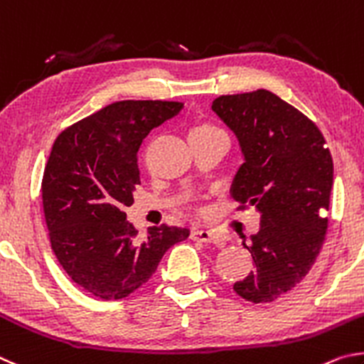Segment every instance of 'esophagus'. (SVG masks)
<instances>
[{"instance_id": "esophagus-1", "label": "esophagus", "mask_w": 364, "mask_h": 364, "mask_svg": "<svg viewBox=\"0 0 364 364\" xmlns=\"http://www.w3.org/2000/svg\"><path fill=\"white\" fill-rule=\"evenodd\" d=\"M190 238L193 241H200V243H215V241H219L218 235L209 230H193Z\"/></svg>"}]
</instances>
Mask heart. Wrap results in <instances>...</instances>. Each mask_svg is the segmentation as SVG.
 <instances>
[{
    "mask_svg": "<svg viewBox=\"0 0 364 364\" xmlns=\"http://www.w3.org/2000/svg\"><path fill=\"white\" fill-rule=\"evenodd\" d=\"M220 129L219 127H215L211 123H198L193 126V129L190 131V137L193 136H208V134H213V132H219Z\"/></svg>",
    "mask_w": 364,
    "mask_h": 364,
    "instance_id": "1",
    "label": "heart"
}]
</instances>
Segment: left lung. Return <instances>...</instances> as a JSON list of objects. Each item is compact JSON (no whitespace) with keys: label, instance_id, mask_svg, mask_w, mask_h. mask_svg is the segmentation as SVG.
Returning <instances> with one entry per match:
<instances>
[{"label":"left lung","instance_id":"1","mask_svg":"<svg viewBox=\"0 0 364 364\" xmlns=\"http://www.w3.org/2000/svg\"><path fill=\"white\" fill-rule=\"evenodd\" d=\"M213 110L245 156L232 196L260 213L259 232L243 243L256 267L233 289L250 302H272L302 282L321 251L333 158L314 121L265 89L220 95Z\"/></svg>","mask_w":364,"mask_h":364}]
</instances>
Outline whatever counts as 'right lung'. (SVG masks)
Here are the masks:
<instances>
[{"label":"right lung","instance_id":"1","mask_svg":"<svg viewBox=\"0 0 364 364\" xmlns=\"http://www.w3.org/2000/svg\"><path fill=\"white\" fill-rule=\"evenodd\" d=\"M182 108V102H114L55 139L41 182L50 247L68 277L95 297H127L171 246L188 238L187 228L164 224L139 238L124 213L140 186V145Z\"/></svg>","mask_w":364,"mask_h":364}]
</instances>
